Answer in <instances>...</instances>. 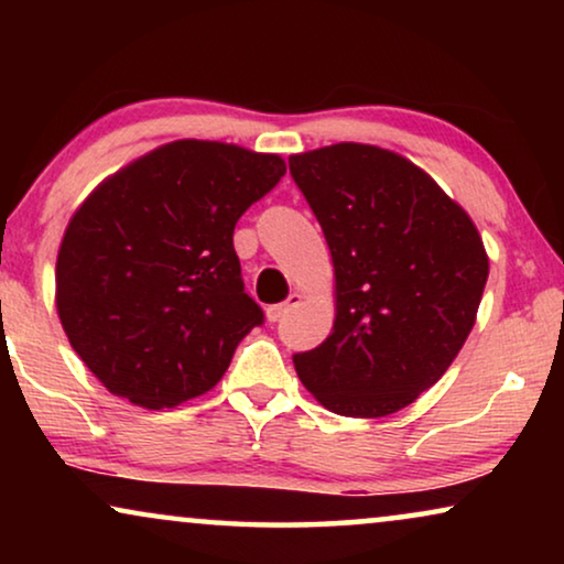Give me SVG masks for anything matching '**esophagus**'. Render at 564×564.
I'll return each instance as SVG.
<instances>
[{"label": "esophagus", "instance_id": "34e87169", "mask_svg": "<svg viewBox=\"0 0 564 564\" xmlns=\"http://www.w3.org/2000/svg\"><path fill=\"white\" fill-rule=\"evenodd\" d=\"M300 303H303V295H297V292H292V295L284 300V303H276V305H269L267 307V318H269V323H276V321H282L284 315H288L292 307H297Z\"/></svg>", "mask_w": 564, "mask_h": 564}]
</instances>
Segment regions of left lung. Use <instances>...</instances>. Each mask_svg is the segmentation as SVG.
Instances as JSON below:
<instances>
[{"mask_svg":"<svg viewBox=\"0 0 564 564\" xmlns=\"http://www.w3.org/2000/svg\"><path fill=\"white\" fill-rule=\"evenodd\" d=\"M330 249L336 321L297 377L323 408L382 419L438 382L475 326L488 253L475 223L395 151L336 143L290 156Z\"/></svg>","mask_w":564,"mask_h":564,"instance_id":"obj_1","label":"left lung"}]
</instances>
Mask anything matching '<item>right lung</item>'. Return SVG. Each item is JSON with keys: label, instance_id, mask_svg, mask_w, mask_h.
Returning a JSON list of instances; mask_svg holds the SVG:
<instances>
[{"label": "right lung", "instance_id": "add662e5", "mask_svg": "<svg viewBox=\"0 0 564 564\" xmlns=\"http://www.w3.org/2000/svg\"><path fill=\"white\" fill-rule=\"evenodd\" d=\"M284 172L276 153L184 138L107 176L72 215L56 311L112 395L161 411L220 382L264 321L243 292L234 228Z\"/></svg>", "mask_w": 564, "mask_h": 564}]
</instances>
